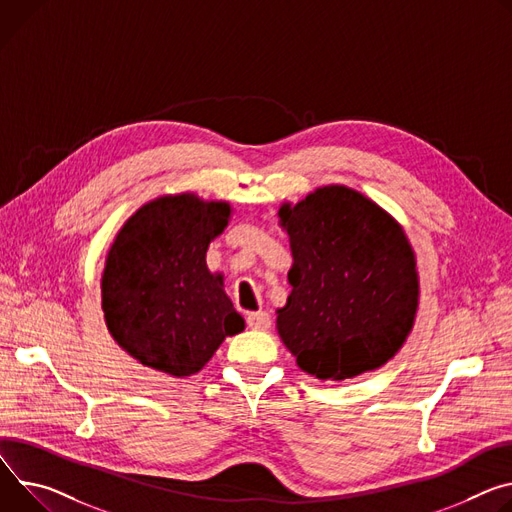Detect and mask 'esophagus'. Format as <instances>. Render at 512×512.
<instances>
[{"instance_id": "34e87169", "label": "esophagus", "mask_w": 512, "mask_h": 512, "mask_svg": "<svg viewBox=\"0 0 512 512\" xmlns=\"http://www.w3.org/2000/svg\"><path fill=\"white\" fill-rule=\"evenodd\" d=\"M247 324H249V329H253V331H267L271 327V318L265 310L249 312L247 314Z\"/></svg>"}]
</instances>
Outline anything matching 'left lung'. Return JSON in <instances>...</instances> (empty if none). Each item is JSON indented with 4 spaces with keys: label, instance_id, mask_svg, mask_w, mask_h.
<instances>
[{
    "label": "left lung",
    "instance_id": "obj_1",
    "mask_svg": "<svg viewBox=\"0 0 512 512\" xmlns=\"http://www.w3.org/2000/svg\"><path fill=\"white\" fill-rule=\"evenodd\" d=\"M292 292L275 327L306 374L343 382L386 365L418 310L416 255L402 224L347 185L280 206Z\"/></svg>",
    "mask_w": 512,
    "mask_h": 512
}]
</instances>
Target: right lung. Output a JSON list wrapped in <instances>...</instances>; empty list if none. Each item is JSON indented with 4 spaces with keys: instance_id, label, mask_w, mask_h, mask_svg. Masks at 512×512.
<instances>
[{
    "instance_id": "add662e5",
    "label": "right lung",
    "mask_w": 512,
    "mask_h": 512,
    "mask_svg": "<svg viewBox=\"0 0 512 512\" xmlns=\"http://www.w3.org/2000/svg\"><path fill=\"white\" fill-rule=\"evenodd\" d=\"M230 214L224 200L167 194L143 204L116 232L100 280L102 310L112 339L138 363L188 378L226 337L245 331L224 275L206 265Z\"/></svg>"
}]
</instances>
